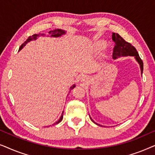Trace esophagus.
<instances>
[{
	"label": "esophagus",
	"mask_w": 155,
	"mask_h": 155,
	"mask_svg": "<svg viewBox=\"0 0 155 155\" xmlns=\"http://www.w3.org/2000/svg\"><path fill=\"white\" fill-rule=\"evenodd\" d=\"M86 79H87V78L85 77H82L81 80H82V81H85Z\"/></svg>",
	"instance_id": "esophagus-1"
}]
</instances>
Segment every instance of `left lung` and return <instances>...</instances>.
Instances as JSON below:
<instances>
[{
    "label": "left lung",
    "mask_w": 155,
    "mask_h": 155,
    "mask_svg": "<svg viewBox=\"0 0 155 155\" xmlns=\"http://www.w3.org/2000/svg\"><path fill=\"white\" fill-rule=\"evenodd\" d=\"M112 39H113V41L115 42V46H114V48L113 50L114 58H116L118 56H135V59H136L137 61L140 64V69H141V73L143 74V61H142V59L140 58V57L139 56V54L137 51L136 48H135L130 43L125 41V40L123 39V38L120 37L118 33L113 32ZM91 120H92V118H91Z\"/></svg>",
    "instance_id": "1"
}]
</instances>
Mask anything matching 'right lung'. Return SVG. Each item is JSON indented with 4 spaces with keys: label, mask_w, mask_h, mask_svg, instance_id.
<instances>
[{
    "label": "right lung",
    "mask_w": 155,
    "mask_h": 155,
    "mask_svg": "<svg viewBox=\"0 0 155 155\" xmlns=\"http://www.w3.org/2000/svg\"><path fill=\"white\" fill-rule=\"evenodd\" d=\"M65 31H63V30H61V29H54V30H51L49 31V35H51V37H60V36H61V35H63V34H65ZM37 37H38V35H36V34H35V35H33L32 36H29V37L27 38V39L26 40V41H25L24 43H23L22 45L20 46V48H19V50L22 49V48H23V46H25V44H26L27 42H29V41H31V40H32V39H37ZM74 87H75V85H73V87H71V90H73ZM63 112L62 113V115H61L60 119H59L57 122H56V124H53V126H54V125H55V124H58V123H60L61 120H62V119H63Z\"/></svg>",
    "instance_id": "right-lung-1"
}]
</instances>
